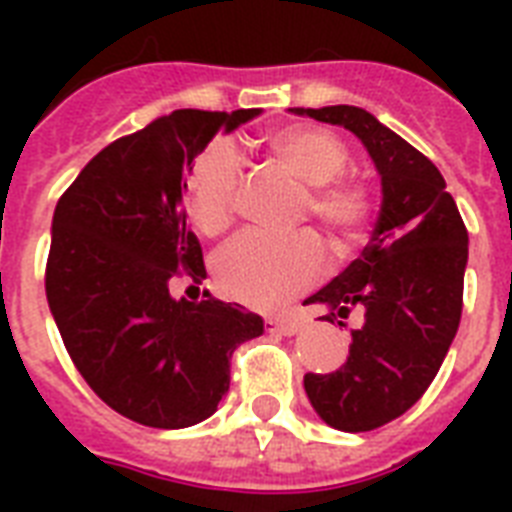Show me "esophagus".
<instances>
[{
    "mask_svg": "<svg viewBox=\"0 0 512 512\" xmlns=\"http://www.w3.org/2000/svg\"><path fill=\"white\" fill-rule=\"evenodd\" d=\"M265 327L276 332V335H295L300 332V319L295 316H284V319H268L265 321Z\"/></svg>",
    "mask_w": 512,
    "mask_h": 512,
    "instance_id": "esophagus-1",
    "label": "esophagus"
}]
</instances>
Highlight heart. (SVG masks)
Masks as SVG:
<instances>
[{
	"mask_svg": "<svg viewBox=\"0 0 512 512\" xmlns=\"http://www.w3.org/2000/svg\"><path fill=\"white\" fill-rule=\"evenodd\" d=\"M265 156L303 185L295 220H313L335 252L358 244L374 209L372 188L345 175L350 154L335 132L292 124L263 138ZM244 164L228 143H212L185 172L183 196L193 228L220 236L239 209ZM324 273V249L311 231L289 236L244 233L215 257L217 287L244 305L273 311Z\"/></svg>",
	"mask_w": 512,
	"mask_h": 512,
	"instance_id": "1",
	"label": "heart"
}]
</instances>
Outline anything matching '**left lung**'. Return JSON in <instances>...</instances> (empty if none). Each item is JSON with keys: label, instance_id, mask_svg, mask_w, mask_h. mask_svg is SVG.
Instances as JSON below:
<instances>
[{"label": "left lung", "instance_id": "8db88e82", "mask_svg": "<svg viewBox=\"0 0 512 512\" xmlns=\"http://www.w3.org/2000/svg\"><path fill=\"white\" fill-rule=\"evenodd\" d=\"M289 111L342 124L382 177L380 217L361 257L305 300L327 305L321 319L340 327L361 313L348 361L329 374H305V393L327 425L364 433L412 409L444 364L462 319L468 228L436 164L369 111Z\"/></svg>", "mask_w": 512, "mask_h": 512}]
</instances>
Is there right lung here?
<instances>
[{"label":"right lung","instance_id":"right-lung-1","mask_svg":"<svg viewBox=\"0 0 512 512\" xmlns=\"http://www.w3.org/2000/svg\"><path fill=\"white\" fill-rule=\"evenodd\" d=\"M257 114L159 116L103 148L58 199L47 303L79 374L127 420L162 430L207 420L231 385L233 350L263 335V319L241 305L172 297L175 281L207 279L185 228L188 164Z\"/></svg>","mask_w":512,"mask_h":512}]
</instances>
